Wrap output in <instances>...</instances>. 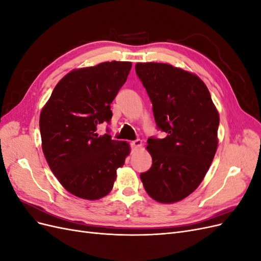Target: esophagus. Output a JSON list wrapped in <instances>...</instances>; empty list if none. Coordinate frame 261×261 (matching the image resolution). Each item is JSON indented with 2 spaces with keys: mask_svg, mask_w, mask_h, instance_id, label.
Listing matches in <instances>:
<instances>
[{
  "mask_svg": "<svg viewBox=\"0 0 261 261\" xmlns=\"http://www.w3.org/2000/svg\"><path fill=\"white\" fill-rule=\"evenodd\" d=\"M141 144H143V141H141L140 139H136V140L132 141L130 147H132V149H136V148H139L141 146Z\"/></svg>",
  "mask_w": 261,
  "mask_h": 261,
  "instance_id": "obj_1",
  "label": "esophagus"
}]
</instances>
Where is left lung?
I'll return each mask as SVG.
<instances>
[{"mask_svg":"<svg viewBox=\"0 0 261 261\" xmlns=\"http://www.w3.org/2000/svg\"><path fill=\"white\" fill-rule=\"evenodd\" d=\"M156 127L164 138H148L152 165L141 173L148 195L162 203L186 198L199 186L218 147L219 113L207 86L186 70L164 63H137Z\"/></svg>","mask_w":261,"mask_h":261,"instance_id":"left-lung-1","label":"left lung"}]
</instances>
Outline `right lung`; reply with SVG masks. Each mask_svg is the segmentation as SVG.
I'll return each mask as SVG.
<instances>
[{"instance_id": "add662e5", "label": "right lung", "mask_w": 261, "mask_h": 261, "mask_svg": "<svg viewBox=\"0 0 261 261\" xmlns=\"http://www.w3.org/2000/svg\"><path fill=\"white\" fill-rule=\"evenodd\" d=\"M130 68V62L113 61L74 69L55 86L40 113L46 162L62 186L80 198L107 196L129 154V144L97 129L111 121V103Z\"/></svg>"}]
</instances>
